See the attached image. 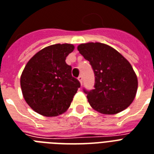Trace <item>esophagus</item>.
Wrapping results in <instances>:
<instances>
[{
    "instance_id": "esophagus-1",
    "label": "esophagus",
    "mask_w": 154,
    "mask_h": 154,
    "mask_svg": "<svg viewBox=\"0 0 154 154\" xmlns=\"http://www.w3.org/2000/svg\"><path fill=\"white\" fill-rule=\"evenodd\" d=\"M77 79H78V81H79V82H80V83H81V84H82V80H83V78H82V76H79Z\"/></svg>"
}]
</instances>
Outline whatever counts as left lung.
I'll use <instances>...</instances> for the list:
<instances>
[{
	"label": "left lung",
	"instance_id": "8db88e82",
	"mask_svg": "<svg viewBox=\"0 0 154 154\" xmlns=\"http://www.w3.org/2000/svg\"><path fill=\"white\" fill-rule=\"evenodd\" d=\"M77 50L90 61L94 72V89L84 90L92 108L115 115L128 107L137 94L138 81L128 60L102 43H82Z\"/></svg>",
	"mask_w": 154,
	"mask_h": 154
}]
</instances>
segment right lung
Listing matches in <instances>:
<instances>
[{"instance_id": "1", "label": "right lung", "mask_w": 154, "mask_h": 154, "mask_svg": "<svg viewBox=\"0 0 154 154\" xmlns=\"http://www.w3.org/2000/svg\"><path fill=\"white\" fill-rule=\"evenodd\" d=\"M74 50L69 43L46 47L33 56L21 75L23 98L30 108L47 117L61 115L69 109L81 86L72 77L65 60Z\"/></svg>"}]
</instances>
